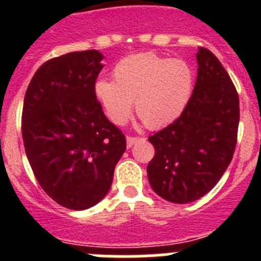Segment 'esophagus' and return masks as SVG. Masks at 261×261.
I'll return each instance as SVG.
<instances>
[{
  "label": "esophagus",
  "mask_w": 261,
  "mask_h": 261,
  "mask_svg": "<svg viewBox=\"0 0 261 261\" xmlns=\"http://www.w3.org/2000/svg\"><path fill=\"white\" fill-rule=\"evenodd\" d=\"M140 137H136V136H128L126 137V146L128 147H132L136 142H138Z\"/></svg>",
  "instance_id": "esophagus-1"
}]
</instances>
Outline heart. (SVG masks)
Instances as JSON below:
<instances>
[{
  "instance_id": "b5f03b06",
  "label": "heart",
  "mask_w": 261,
  "mask_h": 261,
  "mask_svg": "<svg viewBox=\"0 0 261 261\" xmlns=\"http://www.w3.org/2000/svg\"><path fill=\"white\" fill-rule=\"evenodd\" d=\"M192 87V69L184 60L147 52L120 60L114 68V81L99 80L95 95L116 125L129 119L135 100L136 114L142 123L158 129L183 112Z\"/></svg>"
}]
</instances>
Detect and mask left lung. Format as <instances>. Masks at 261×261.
I'll list each match as a JSON object with an SVG mask.
<instances>
[{
	"instance_id": "8db88e82",
	"label": "left lung",
	"mask_w": 261,
	"mask_h": 261,
	"mask_svg": "<svg viewBox=\"0 0 261 261\" xmlns=\"http://www.w3.org/2000/svg\"><path fill=\"white\" fill-rule=\"evenodd\" d=\"M197 80L180 116L149 137L154 154L147 177L156 195L187 204L218 183L231 162L239 125V98L220 60L199 47Z\"/></svg>"
}]
</instances>
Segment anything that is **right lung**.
<instances>
[{
    "instance_id": "right-lung-1",
    "label": "right lung",
    "mask_w": 261,
    "mask_h": 261,
    "mask_svg": "<svg viewBox=\"0 0 261 261\" xmlns=\"http://www.w3.org/2000/svg\"><path fill=\"white\" fill-rule=\"evenodd\" d=\"M102 53L48 60L32 77L22 111V137L36 180L61 206L84 211L110 191L126 149L123 132L95 95Z\"/></svg>"
}]
</instances>
